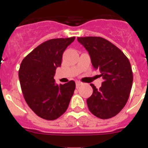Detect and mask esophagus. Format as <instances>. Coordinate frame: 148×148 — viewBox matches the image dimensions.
Listing matches in <instances>:
<instances>
[{
	"mask_svg": "<svg viewBox=\"0 0 148 148\" xmlns=\"http://www.w3.org/2000/svg\"><path fill=\"white\" fill-rule=\"evenodd\" d=\"M76 87H78L79 86H81L82 84V83L81 82H76Z\"/></svg>",
	"mask_w": 148,
	"mask_h": 148,
	"instance_id": "obj_1",
	"label": "esophagus"
}]
</instances>
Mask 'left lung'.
Here are the masks:
<instances>
[{
    "mask_svg": "<svg viewBox=\"0 0 148 148\" xmlns=\"http://www.w3.org/2000/svg\"><path fill=\"white\" fill-rule=\"evenodd\" d=\"M78 41L88 51L92 64L99 70L104 82L87 100L90 111L101 119H110L123 109L130 96L133 72L127 56L116 46L101 37H78Z\"/></svg>",
    "mask_w": 148,
    "mask_h": 148,
    "instance_id": "left-lung-1",
    "label": "left lung"
}]
</instances>
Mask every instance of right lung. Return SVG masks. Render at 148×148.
<instances>
[{"instance_id":"add662e5","label":"right lung","mask_w":148,"mask_h":148,"mask_svg":"<svg viewBox=\"0 0 148 148\" xmlns=\"http://www.w3.org/2000/svg\"><path fill=\"white\" fill-rule=\"evenodd\" d=\"M75 38H54L40 44L23 58L18 71L23 98L38 116L55 120L65 113L74 93L75 83H55L56 68L63 53Z\"/></svg>"}]
</instances>
